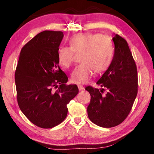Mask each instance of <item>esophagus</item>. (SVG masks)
Here are the masks:
<instances>
[{"mask_svg":"<svg viewBox=\"0 0 154 154\" xmlns=\"http://www.w3.org/2000/svg\"><path fill=\"white\" fill-rule=\"evenodd\" d=\"M78 88H79V90L80 91L84 90V87H83L82 85H78Z\"/></svg>","mask_w":154,"mask_h":154,"instance_id":"1","label":"esophagus"}]
</instances>
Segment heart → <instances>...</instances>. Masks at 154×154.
<instances>
[{
  "instance_id": "heart-1",
  "label": "heart",
  "mask_w": 154,
  "mask_h": 154,
  "mask_svg": "<svg viewBox=\"0 0 154 154\" xmlns=\"http://www.w3.org/2000/svg\"><path fill=\"white\" fill-rule=\"evenodd\" d=\"M70 46H61L58 49L60 64L69 67L73 62L74 51L82 53V63L75 68L71 79L77 83L88 82L96 72L105 71L110 66L113 56V45L108 36L94 33H81L72 36Z\"/></svg>"
}]
</instances>
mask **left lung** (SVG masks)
I'll return each instance as SVG.
<instances>
[{"instance_id": "obj_1", "label": "left lung", "mask_w": 154, "mask_h": 154, "mask_svg": "<svg viewBox=\"0 0 154 154\" xmlns=\"http://www.w3.org/2000/svg\"><path fill=\"white\" fill-rule=\"evenodd\" d=\"M114 55L110 66L96 83L103 87L87 86L91 96L88 118L100 127L120 124L128 116L137 95L138 76L135 62L126 41L114 35ZM104 88L107 93L103 94Z\"/></svg>"}]
</instances>
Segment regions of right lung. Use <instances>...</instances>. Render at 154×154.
<instances>
[{"label": "right lung", "mask_w": 154, "mask_h": 154, "mask_svg": "<svg viewBox=\"0 0 154 154\" xmlns=\"http://www.w3.org/2000/svg\"><path fill=\"white\" fill-rule=\"evenodd\" d=\"M63 36L61 31L36 35L22 48L15 71L20 109L42 128L62 123L67 116V104L79 92L77 85L66 84L68 77L59 66L58 49Z\"/></svg>", "instance_id": "add662e5"}]
</instances>
